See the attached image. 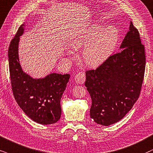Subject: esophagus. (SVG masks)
<instances>
[{"instance_id":"obj_1","label":"esophagus","mask_w":153,"mask_h":153,"mask_svg":"<svg viewBox=\"0 0 153 153\" xmlns=\"http://www.w3.org/2000/svg\"><path fill=\"white\" fill-rule=\"evenodd\" d=\"M75 80L78 84H83L85 81V74L84 72H79L75 76Z\"/></svg>"}]
</instances>
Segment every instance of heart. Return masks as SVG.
I'll return each mask as SVG.
<instances>
[{"mask_svg":"<svg viewBox=\"0 0 153 153\" xmlns=\"http://www.w3.org/2000/svg\"><path fill=\"white\" fill-rule=\"evenodd\" d=\"M93 23L75 36L73 46L85 47L82 59L87 65L96 67L106 61L114 53L119 41V33L113 26Z\"/></svg>","mask_w":153,"mask_h":153,"instance_id":"b5f03b06","label":"heart"}]
</instances>
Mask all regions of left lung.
Instances as JSON below:
<instances>
[{
	"mask_svg": "<svg viewBox=\"0 0 153 153\" xmlns=\"http://www.w3.org/2000/svg\"><path fill=\"white\" fill-rule=\"evenodd\" d=\"M95 70L86 71L85 85L92 99L91 119L109 126L122 119L138 99L146 67L144 46L137 29L130 23L120 46Z\"/></svg>",
	"mask_w": 153,
	"mask_h": 153,
	"instance_id": "8db88e82",
	"label": "left lung"
}]
</instances>
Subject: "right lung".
Here are the masks:
<instances>
[{
    "mask_svg": "<svg viewBox=\"0 0 153 153\" xmlns=\"http://www.w3.org/2000/svg\"><path fill=\"white\" fill-rule=\"evenodd\" d=\"M25 24L19 27L9 46L8 60L11 85L17 103L27 116L36 123L51 124L61 118V99L70 75L50 73L33 78L22 71L18 55L20 36Z\"/></svg>",
    "mask_w": 153,
    "mask_h": 153,
    "instance_id": "right-lung-1",
    "label": "right lung"
}]
</instances>
